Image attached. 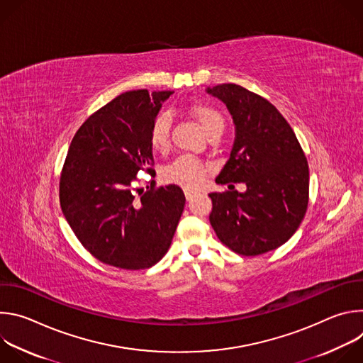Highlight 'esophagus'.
I'll list each match as a JSON object with an SVG mask.
<instances>
[{
    "label": "esophagus",
    "mask_w": 363,
    "mask_h": 363,
    "mask_svg": "<svg viewBox=\"0 0 363 363\" xmlns=\"http://www.w3.org/2000/svg\"><path fill=\"white\" fill-rule=\"evenodd\" d=\"M184 192H185V198H186V201H191V199L195 196V192H192V191H189V189H185Z\"/></svg>",
    "instance_id": "1"
}]
</instances>
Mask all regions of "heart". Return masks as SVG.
<instances>
[{
  "instance_id": "b5f03b06",
  "label": "heart",
  "mask_w": 363,
  "mask_h": 363,
  "mask_svg": "<svg viewBox=\"0 0 363 363\" xmlns=\"http://www.w3.org/2000/svg\"><path fill=\"white\" fill-rule=\"evenodd\" d=\"M188 115L199 125L208 138L220 136L225 128L223 113L206 103H192L188 108ZM171 119L168 115H158L152 122L149 130V145L152 150L165 153L169 149L171 140ZM205 167L194 158L179 157L164 169V179L168 184L179 185L185 189H196L205 178Z\"/></svg>"
}]
</instances>
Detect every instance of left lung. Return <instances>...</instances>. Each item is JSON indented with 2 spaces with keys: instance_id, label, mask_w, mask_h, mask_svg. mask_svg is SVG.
Here are the masks:
<instances>
[{
  "instance_id": "left-lung-1",
  "label": "left lung",
  "mask_w": 363,
  "mask_h": 363,
  "mask_svg": "<svg viewBox=\"0 0 363 363\" xmlns=\"http://www.w3.org/2000/svg\"><path fill=\"white\" fill-rule=\"evenodd\" d=\"M225 103L235 125L230 160L217 184L244 182L245 192H213L210 223L223 244L241 255L283 245L308 203V165L287 121L272 103L238 84L206 89Z\"/></svg>"
}]
</instances>
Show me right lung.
<instances>
[{"label": "right lung", "mask_w": 363, "mask_h": 363, "mask_svg": "<svg viewBox=\"0 0 363 363\" xmlns=\"http://www.w3.org/2000/svg\"><path fill=\"white\" fill-rule=\"evenodd\" d=\"M174 91L119 94L76 132L60 177L62 211L99 262L142 270L167 254L185 195L178 185L133 188L139 171L155 174L152 122Z\"/></svg>", "instance_id": "right-lung-1"}]
</instances>
